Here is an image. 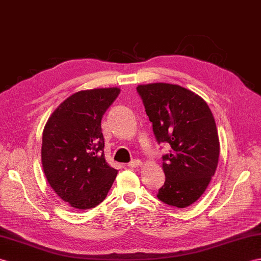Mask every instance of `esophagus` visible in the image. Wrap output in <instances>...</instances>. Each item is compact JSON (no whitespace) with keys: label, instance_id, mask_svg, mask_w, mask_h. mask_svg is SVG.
<instances>
[{"label":"esophagus","instance_id":"34e87169","mask_svg":"<svg viewBox=\"0 0 261 261\" xmlns=\"http://www.w3.org/2000/svg\"><path fill=\"white\" fill-rule=\"evenodd\" d=\"M141 165H142V162L140 160H135V161H131L130 163H128V167L137 168V167H140Z\"/></svg>","mask_w":261,"mask_h":261}]
</instances>
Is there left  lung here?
<instances>
[{
	"label": "left lung",
	"mask_w": 261,
	"mask_h": 261,
	"mask_svg": "<svg viewBox=\"0 0 261 261\" xmlns=\"http://www.w3.org/2000/svg\"><path fill=\"white\" fill-rule=\"evenodd\" d=\"M137 90L156 141L172 149L162 156L166 181L156 197L172 207H189L208 188L219 160L213 112L201 96L178 84H140Z\"/></svg>",
	"instance_id": "1"
}]
</instances>
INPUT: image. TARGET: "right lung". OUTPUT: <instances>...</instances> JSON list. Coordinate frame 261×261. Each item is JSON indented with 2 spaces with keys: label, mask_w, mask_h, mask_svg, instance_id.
Wrapping results in <instances>:
<instances>
[{
  "label": "right lung",
  "mask_w": 261,
  "mask_h": 261,
  "mask_svg": "<svg viewBox=\"0 0 261 261\" xmlns=\"http://www.w3.org/2000/svg\"><path fill=\"white\" fill-rule=\"evenodd\" d=\"M120 89L82 90L70 95L48 118L41 159L47 182L72 208H94L106 199L118 170L105 158L101 120Z\"/></svg>",
  "instance_id": "add662e5"
}]
</instances>
